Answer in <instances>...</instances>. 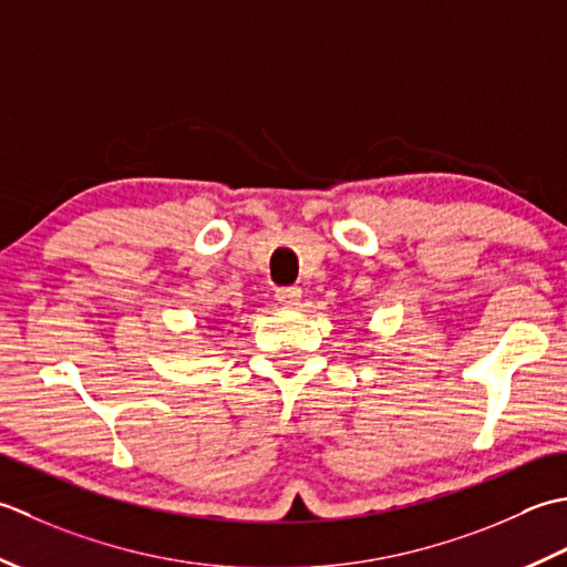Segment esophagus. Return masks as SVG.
I'll list each match as a JSON object with an SVG mask.
<instances>
[{
	"instance_id": "esophagus-1",
	"label": "esophagus",
	"mask_w": 567,
	"mask_h": 567,
	"mask_svg": "<svg viewBox=\"0 0 567 567\" xmlns=\"http://www.w3.org/2000/svg\"><path fill=\"white\" fill-rule=\"evenodd\" d=\"M276 300H279L284 308H296L298 300H300V288L298 286H284V288H279V291H276Z\"/></svg>"
}]
</instances>
